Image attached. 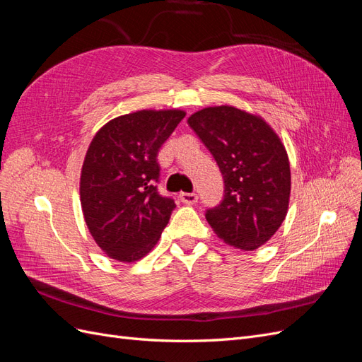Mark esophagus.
<instances>
[{"mask_svg":"<svg viewBox=\"0 0 362 362\" xmlns=\"http://www.w3.org/2000/svg\"><path fill=\"white\" fill-rule=\"evenodd\" d=\"M180 199H181L182 204L193 205V204L198 202V194H196V193H181Z\"/></svg>","mask_w":362,"mask_h":362,"instance_id":"34e87169","label":"esophagus"}]
</instances>
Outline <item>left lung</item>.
<instances>
[{"mask_svg":"<svg viewBox=\"0 0 362 362\" xmlns=\"http://www.w3.org/2000/svg\"><path fill=\"white\" fill-rule=\"evenodd\" d=\"M187 122L223 175V199L205 218L226 245L258 249L288 210L291 175L281 139L264 119L231 105L204 108Z\"/></svg>","mask_w":362,"mask_h":362,"instance_id":"1","label":"left lung"}]
</instances>
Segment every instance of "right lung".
Returning <instances> with one entry per match:
<instances>
[{"label":"right lung","mask_w":362,"mask_h":362,"mask_svg":"<svg viewBox=\"0 0 362 362\" xmlns=\"http://www.w3.org/2000/svg\"><path fill=\"white\" fill-rule=\"evenodd\" d=\"M184 116L182 110L119 116L98 131L87 149L81 208L96 245L110 258L124 262L144 258L169 223L177 205L157 190V156Z\"/></svg>","instance_id":"right-lung-1"}]
</instances>
